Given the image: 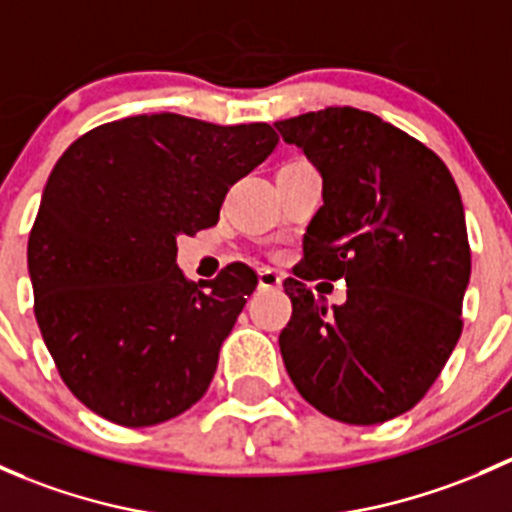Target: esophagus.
Here are the masks:
<instances>
[{"mask_svg": "<svg viewBox=\"0 0 512 512\" xmlns=\"http://www.w3.org/2000/svg\"><path fill=\"white\" fill-rule=\"evenodd\" d=\"M257 282H260L262 289H277L282 285V275L280 272L270 270V267H265V270L257 272Z\"/></svg>", "mask_w": 512, "mask_h": 512, "instance_id": "obj_1", "label": "esophagus"}]
</instances>
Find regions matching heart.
<instances>
[{
    "mask_svg": "<svg viewBox=\"0 0 512 512\" xmlns=\"http://www.w3.org/2000/svg\"><path fill=\"white\" fill-rule=\"evenodd\" d=\"M297 165H309V163H307V160H302V158H294V160H287L282 168H297Z\"/></svg>",
    "mask_w": 512,
    "mask_h": 512,
    "instance_id": "1",
    "label": "heart"
}]
</instances>
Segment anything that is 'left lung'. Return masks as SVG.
I'll return each mask as SVG.
<instances>
[{"label":"left lung","instance_id":"obj_1","mask_svg":"<svg viewBox=\"0 0 512 512\" xmlns=\"http://www.w3.org/2000/svg\"><path fill=\"white\" fill-rule=\"evenodd\" d=\"M322 173L324 205L285 280L280 334L304 401L354 426L414 409L461 337L471 245L461 193L441 158L369 111L329 106L275 123ZM344 279L327 310L307 281Z\"/></svg>","mask_w":512,"mask_h":512}]
</instances>
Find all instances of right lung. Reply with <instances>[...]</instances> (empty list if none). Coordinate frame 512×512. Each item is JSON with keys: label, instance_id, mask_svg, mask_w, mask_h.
I'll use <instances>...</instances> for the list:
<instances>
[{"label": "right lung", "instance_id": "1", "mask_svg": "<svg viewBox=\"0 0 512 512\" xmlns=\"http://www.w3.org/2000/svg\"><path fill=\"white\" fill-rule=\"evenodd\" d=\"M277 141L270 123L153 113L103 123L56 160L29 232L34 314L94 414L156 426L203 399L257 275L232 262L190 282L175 237L218 223L230 185Z\"/></svg>", "mask_w": 512, "mask_h": 512}]
</instances>
